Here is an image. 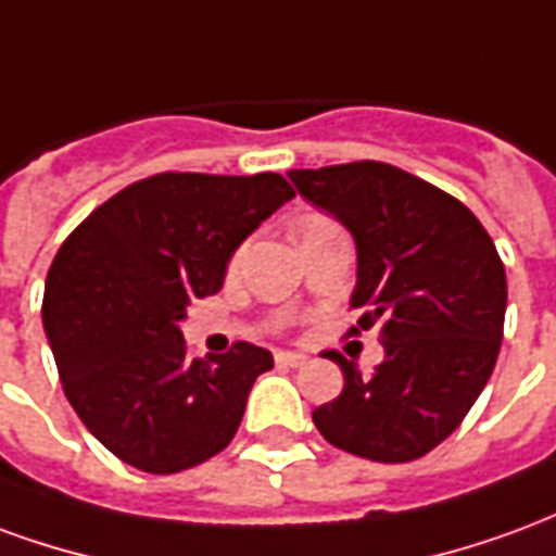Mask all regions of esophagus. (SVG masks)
<instances>
[{"label":"esophagus","mask_w":556,"mask_h":556,"mask_svg":"<svg viewBox=\"0 0 556 556\" xmlns=\"http://www.w3.org/2000/svg\"><path fill=\"white\" fill-rule=\"evenodd\" d=\"M274 361H277V366H286V369H298V366L306 363V357L298 354V351H277V354H274Z\"/></svg>","instance_id":"esophagus-1"}]
</instances>
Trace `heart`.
<instances>
[{"mask_svg":"<svg viewBox=\"0 0 556 556\" xmlns=\"http://www.w3.org/2000/svg\"><path fill=\"white\" fill-rule=\"evenodd\" d=\"M321 223H327V219H321V217H309L306 219V223H303V229H301V235L306 229H315V226H321ZM231 265H238V255H235V258H231Z\"/></svg>","mask_w":556,"mask_h":556,"instance_id":"heart-1","label":"heart"}]
</instances>
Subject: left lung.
Instances as JSON below:
<instances>
[{"label":"left lung","mask_w":556,"mask_h":556,"mask_svg":"<svg viewBox=\"0 0 556 556\" xmlns=\"http://www.w3.org/2000/svg\"><path fill=\"white\" fill-rule=\"evenodd\" d=\"M289 178L357 243V327L381 325L387 357L363 378L339 351L345 387L313 422L345 453L399 465L446 441L489 384L506 315V270L489 231L458 199L378 160Z\"/></svg>","instance_id":"8db88e82"}]
</instances>
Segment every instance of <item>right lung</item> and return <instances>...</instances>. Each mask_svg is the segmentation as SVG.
Masks as SVG:
<instances>
[{
  "label": "right lung",
  "instance_id": "1",
  "mask_svg": "<svg viewBox=\"0 0 556 556\" xmlns=\"http://www.w3.org/2000/svg\"><path fill=\"white\" fill-rule=\"evenodd\" d=\"M291 195L277 172H160L94 207L55 253L41 313L59 378L86 429L130 467L178 473L235 438L274 357L235 342L190 361L178 325Z\"/></svg>",
  "mask_w": 556,
  "mask_h": 556
}]
</instances>
